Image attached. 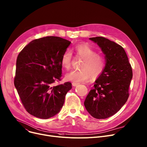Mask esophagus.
<instances>
[{
	"label": "esophagus",
	"instance_id": "1",
	"mask_svg": "<svg viewBox=\"0 0 147 147\" xmlns=\"http://www.w3.org/2000/svg\"><path fill=\"white\" fill-rule=\"evenodd\" d=\"M78 84H79V83H75V82H73V83H72V85H73V86H74V87L77 86Z\"/></svg>",
	"mask_w": 147,
	"mask_h": 147
}]
</instances>
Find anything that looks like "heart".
Returning <instances> with one entry per match:
<instances>
[{
    "label": "heart",
    "mask_w": 147,
    "mask_h": 147,
    "mask_svg": "<svg viewBox=\"0 0 147 147\" xmlns=\"http://www.w3.org/2000/svg\"><path fill=\"white\" fill-rule=\"evenodd\" d=\"M74 51L77 55L83 59L80 70H72L65 74V78L68 81L75 83H82L88 81L93 77H99L103 72L106 62L105 58L97 54V51L87 44L76 45ZM71 52L66 50L61 57V63L65 69L68 70L71 67Z\"/></svg>",
    "instance_id": "heart-1"
}]
</instances>
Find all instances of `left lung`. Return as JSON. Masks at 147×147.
Listing matches in <instances>:
<instances>
[{
    "instance_id": "1",
    "label": "left lung",
    "mask_w": 147,
    "mask_h": 147,
    "mask_svg": "<svg viewBox=\"0 0 147 147\" xmlns=\"http://www.w3.org/2000/svg\"><path fill=\"white\" fill-rule=\"evenodd\" d=\"M105 55V68L95 80L84 102L87 111L96 119H106L119 111L129 97L132 70L120 45L102 36L90 38Z\"/></svg>"
}]
</instances>
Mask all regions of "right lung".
I'll list each match as a JSON object with an SVG mask.
<instances>
[{
	"label": "right lung",
	"mask_w": 147,
	"mask_h": 147,
	"mask_svg": "<svg viewBox=\"0 0 147 147\" xmlns=\"http://www.w3.org/2000/svg\"><path fill=\"white\" fill-rule=\"evenodd\" d=\"M71 42L57 36L33 40L16 60L14 84L26 111L48 119L60 112L71 83L51 86L62 76L61 57Z\"/></svg>",
	"instance_id": "obj_1"
}]
</instances>
